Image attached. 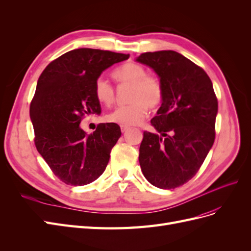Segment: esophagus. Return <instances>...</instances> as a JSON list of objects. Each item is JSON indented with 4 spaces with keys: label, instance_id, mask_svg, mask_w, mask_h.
<instances>
[{
    "label": "esophagus",
    "instance_id": "obj_1",
    "mask_svg": "<svg viewBox=\"0 0 251 251\" xmlns=\"http://www.w3.org/2000/svg\"><path fill=\"white\" fill-rule=\"evenodd\" d=\"M120 128H121V132L125 133V132H126L130 127H128V126H120Z\"/></svg>",
    "mask_w": 251,
    "mask_h": 251
}]
</instances>
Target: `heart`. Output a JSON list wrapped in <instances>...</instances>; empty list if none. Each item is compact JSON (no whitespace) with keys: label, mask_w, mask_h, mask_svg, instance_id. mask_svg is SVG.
Here are the masks:
<instances>
[{"label":"heart","mask_w":251,"mask_h":251,"mask_svg":"<svg viewBox=\"0 0 251 251\" xmlns=\"http://www.w3.org/2000/svg\"><path fill=\"white\" fill-rule=\"evenodd\" d=\"M119 85H130L127 100L130 103L110 112L105 120L119 126L138 125L147 115L148 110H154L161 103L163 88L158 78L148 75L146 69L136 63H126L112 73ZM94 94L102 104L110 105L115 100V91L103 77H98L94 83Z\"/></svg>","instance_id":"obj_1"}]
</instances>
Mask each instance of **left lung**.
I'll return each instance as SVG.
<instances>
[{
	"label": "left lung",
	"mask_w": 251,
	"mask_h": 251,
	"mask_svg": "<svg viewBox=\"0 0 251 251\" xmlns=\"http://www.w3.org/2000/svg\"><path fill=\"white\" fill-rule=\"evenodd\" d=\"M136 62L151 68L163 88L161 107L143 132L139 163L156 187L183 185L201 168L215 141L218 100L202 68L172 50L142 53Z\"/></svg>",
	"instance_id": "left-lung-1"
}]
</instances>
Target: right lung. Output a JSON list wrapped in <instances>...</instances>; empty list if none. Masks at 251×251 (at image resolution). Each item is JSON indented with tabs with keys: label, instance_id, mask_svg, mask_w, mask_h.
Returning <instances> with one entry per match:
<instances>
[{
	"label": "right lung",
	"instance_id": "add662e5",
	"mask_svg": "<svg viewBox=\"0 0 251 251\" xmlns=\"http://www.w3.org/2000/svg\"><path fill=\"white\" fill-rule=\"evenodd\" d=\"M128 54L79 48L51 62L37 80L30 104L36 150L64 183L81 186L107 168L112 148L121 136L116 124L98 125L88 135L79 124L86 114H100L95 80Z\"/></svg>",
	"mask_w": 251,
	"mask_h": 251
}]
</instances>
